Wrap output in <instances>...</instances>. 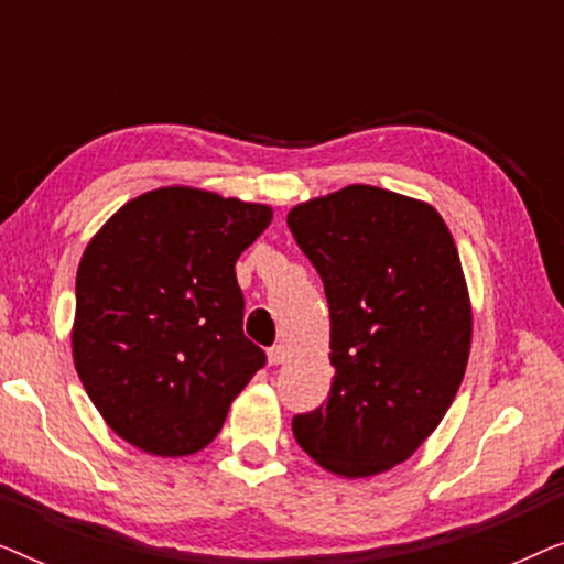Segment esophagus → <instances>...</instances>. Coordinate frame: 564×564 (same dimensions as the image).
Masks as SVG:
<instances>
[{"mask_svg": "<svg viewBox=\"0 0 564 564\" xmlns=\"http://www.w3.org/2000/svg\"><path fill=\"white\" fill-rule=\"evenodd\" d=\"M267 357H269V365H284V361H288V346L282 344L272 346V349L267 351Z\"/></svg>", "mask_w": 564, "mask_h": 564, "instance_id": "1", "label": "esophagus"}]
</instances>
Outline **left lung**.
<instances>
[{"label": "left lung", "mask_w": 564, "mask_h": 564, "mask_svg": "<svg viewBox=\"0 0 564 564\" xmlns=\"http://www.w3.org/2000/svg\"><path fill=\"white\" fill-rule=\"evenodd\" d=\"M288 226L326 288L334 365L328 400L292 434L328 473H388L434 434L465 377L473 303L457 246L436 207L372 184L300 203Z\"/></svg>", "instance_id": "8db88e82"}]
</instances>
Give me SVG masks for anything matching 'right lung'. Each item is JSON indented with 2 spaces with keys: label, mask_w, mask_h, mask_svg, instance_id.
<instances>
[{
  "label": "right lung",
  "mask_w": 564,
  "mask_h": 564,
  "mask_svg": "<svg viewBox=\"0 0 564 564\" xmlns=\"http://www.w3.org/2000/svg\"><path fill=\"white\" fill-rule=\"evenodd\" d=\"M274 210L197 187L128 199L76 272L72 354L107 426L153 457H189L264 367L243 336L236 261Z\"/></svg>",
  "instance_id": "1"
}]
</instances>
